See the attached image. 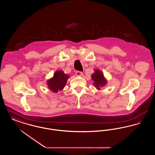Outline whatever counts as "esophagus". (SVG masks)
Listing matches in <instances>:
<instances>
[{
  "instance_id": "esophagus-1",
  "label": "esophagus",
  "mask_w": 155,
  "mask_h": 155,
  "mask_svg": "<svg viewBox=\"0 0 155 155\" xmlns=\"http://www.w3.org/2000/svg\"><path fill=\"white\" fill-rule=\"evenodd\" d=\"M75 74H76L77 76H82V73L81 71H77L75 73Z\"/></svg>"
}]
</instances>
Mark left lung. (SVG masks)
I'll return each mask as SVG.
<instances>
[{"instance_id":"left-lung-1","label":"left lung","mask_w":155,"mask_h":155,"mask_svg":"<svg viewBox=\"0 0 155 155\" xmlns=\"http://www.w3.org/2000/svg\"><path fill=\"white\" fill-rule=\"evenodd\" d=\"M92 79L94 81V85L97 89H101L107 84V80L104 78L102 72L99 70H95V73L92 74Z\"/></svg>"}]
</instances>
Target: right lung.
<instances>
[{"mask_svg":"<svg viewBox=\"0 0 155 155\" xmlns=\"http://www.w3.org/2000/svg\"><path fill=\"white\" fill-rule=\"evenodd\" d=\"M68 78V75L65 74L63 71H57L54 73L52 78L47 81L48 87L52 92L57 93L64 88Z\"/></svg>","mask_w":155,"mask_h":155,"instance_id":"obj_1","label":"right lung"}]
</instances>
